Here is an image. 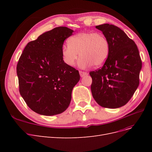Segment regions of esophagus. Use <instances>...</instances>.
Segmentation results:
<instances>
[{"mask_svg":"<svg viewBox=\"0 0 152 152\" xmlns=\"http://www.w3.org/2000/svg\"><path fill=\"white\" fill-rule=\"evenodd\" d=\"M79 73H80V75L81 77H83L85 75H87V73L86 72H82V71H79Z\"/></svg>","mask_w":152,"mask_h":152,"instance_id":"obj_1","label":"esophagus"}]
</instances>
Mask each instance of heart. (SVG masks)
<instances>
[{"label": "heart", "mask_w": 152, "mask_h": 152, "mask_svg": "<svg viewBox=\"0 0 152 152\" xmlns=\"http://www.w3.org/2000/svg\"><path fill=\"white\" fill-rule=\"evenodd\" d=\"M68 44L63 45L62 58L67 65H75L79 57V66L86 68L93 65L100 66L107 60L109 53V42L102 33L85 31L73 35L68 39Z\"/></svg>", "instance_id": "heart-1"}]
</instances>
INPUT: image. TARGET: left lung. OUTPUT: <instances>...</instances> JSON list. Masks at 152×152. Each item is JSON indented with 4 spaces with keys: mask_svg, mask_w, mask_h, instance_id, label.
I'll list each match as a JSON object with an SVG mask.
<instances>
[{
    "mask_svg": "<svg viewBox=\"0 0 152 152\" xmlns=\"http://www.w3.org/2000/svg\"><path fill=\"white\" fill-rule=\"evenodd\" d=\"M96 28L109 42V53L103 66L91 72L94 99L101 107L117 108L131 99L140 84L142 62L135 42L118 27L104 23Z\"/></svg>",
    "mask_w": 152,
    "mask_h": 152,
    "instance_id": "obj_1",
    "label": "left lung"
}]
</instances>
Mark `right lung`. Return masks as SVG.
Wrapping results in <instances>:
<instances>
[{"mask_svg": "<svg viewBox=\"0 0 152 152\" xmlns=\"http://www.w3.org/2000/svg\"><path fill=\"white\" fill-rule=\"evenodd\" d=\"M73 30L59 26L28 42L18 61L20 93L26 104L40 115L52 116L68 107L72 92L80 80L79 71L64 62V41Z\"/></svg>", "mask_w": 152, "mask_h": 152, "instance_id": "add662e5", "label": "right lung"}]
</instances>
